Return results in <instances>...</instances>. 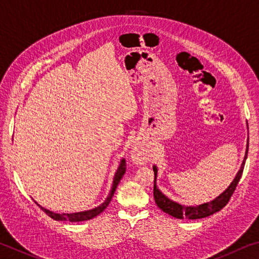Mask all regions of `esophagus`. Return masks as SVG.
I'll return each mask as SVG.
<instances>
[{
	"label": "esophagus",
	"instance_id": "obj_1",
	"mask_svg": "<svg viewBox=\"0 0 259 259\" xmlns=\"http://www.w3.org/2000/svg\"><path fill=\"white\" fill-rule=\"evenodd\" d=\"M131 157L136 162V163H144L146 161V155L144 154L143 151L140 150L139 147H135L133 151H131Z\"/></svg>",
	"mask_w": 259,
	"mask_h": 259
}]
</instances>
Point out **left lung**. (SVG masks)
<instances>
[{
    "instance_id": "obj_1",
    "label": "left lung",
    "mask_w": 259,
    "mask_h": 259,
    "mask_svg": "<svg viewBox=\"0 0 259 259\" xmlns=\"http://www.w3.org/2000/svg\"><path fill=\"white\" fill-rule=\"evenodd\" d=\"M248 147H249V138L247 140V150H245V155H244L243 162H242V164H241V168L238 171V174H236L235 178L233 179V182L231 183V185L227 187L221 195L217 196L216 199L210 201V202L196 205V207H186V205L174 202L172 200L166 198L163 193H162L156 186L157 168L154 165L153 166V171H154V190H153V194H154V200H155L156 205L162 210V211L169 213L170 216L178 218V219L204 218V217L210 216V214L219 211V210L224 208L225 205L229 203L231 196L234 193L236 185H238L241 176H242L245 159H247V154H248Z\"/></svg>"
}]
</instances>
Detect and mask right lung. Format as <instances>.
Wrapping results in <instances>:
<instances>
[{
  "label": "right lung",
  "instance_id": "add662e5",
  "mask_svg": "<svg viewBox=\"0 0 259 259\" xmlns=\"http://www.w3.org/2000/svg\"><path fill=\"white\" fill-rule=\"evenodd\" d=\"M125 169H126V165H125V160L122 159L120 162V165L119 168H117L116 172H115V176H114L113 179V185L111 188V192H109L108 196L106 198V200L104 201V202L98 205V207H96L91 210H87V211H81V212H73V213H57L54 211H50V210H48L46 208L41 207L40 204H38V207H40L43 211H45L48 216L51 217L52 219H55V221H63V222H83V221H89V219H93L94 217L98 216L100 212H103L105 209H106L107 205L111 202V200L114 195V192H115L117 185H119L120 181L123 177V175L125 174Z\"/></svg>",
  "mask_w": 259,
  "mask_h": 259
}]
</instances>
